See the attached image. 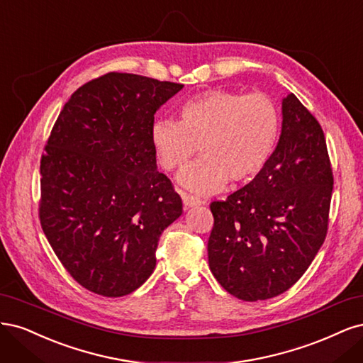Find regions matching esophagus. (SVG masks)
Returning <instances> with one entry per match:
<instances>
[{"mask_svg": "<svg viewBox=\"0 0 363 363\" xmlns=\"http://www.w3.org/2000/svg\"><path fill=\"white\" fill-rule=\"evenodd\" d=\"M181 197H182V202H184V206H185V208H193V206H197V205H202V203H203L199 197H194V196H190V194H185V193H182Z\"/></svg>", "mask_w": 363, "mask_h": 363, "instance_id": "obj_1", "label": "esophagus"}]
</instances>
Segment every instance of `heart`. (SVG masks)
Masks as SVG:
<instances>
[{
  "label": "heart",
  "mask_w": 363,
  "mask_h": 363,
  "mask_svg": "<svg viewBox=\"0 0 363 363\" xmlns=\"http://www.w3.org/2000/svg\"><path fill=\"white\" fill-rule=\"evenodd\" d=\"M280 135V111L265 93L209 90L181 105V122L158 119L150 140L161 164L182 169L201 146L202 157L178 177L184 189L211 194L228 179H253L272 160Z\"/></svg>",
  "instance_id": "obj_1"
}]
</instances>
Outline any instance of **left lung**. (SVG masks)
<instances>
[{"mask_svg": "<svg viewBox=\"0 0 363 363\" xmlns=\"http://www.w3.org/2000/svg\"><path fill=\"white\" fill-rule=\"evenodd\" d=\"M332 190L324 133L289 93L272 160L225 202L211 203L208 261L218 284L244 301L289 289L324 242Z\"/></svg>", "mask_w": 363, "mask_h": 363, "instance_id": "left-lung-1", "label": "left lung"}]
</instances>
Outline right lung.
I'll list each match as a JSON object with an SVG mask.
<instances>
[{
  "label": "right lung",
  "instance_id": "right-lung-1",
  "mask_svg": "<svg viewBox=\"0 0 363 363\" xmlns=\"http://www.w3.org/2000/svg\"><path fill=\"white\" fill-rule=\"evenodd\" d=\"M182 87L110 72L79 87L52 128L40 161V225L67 273L95 294L142 286L162 230L182 214L150 140L154 114Z\"/></svg>",
  "mask_w": 363,
  "mask_h": 363
}]
</instances>
